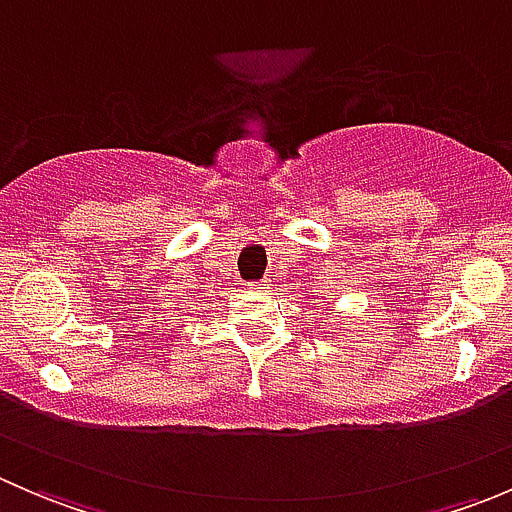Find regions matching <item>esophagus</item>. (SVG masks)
<instances>
[{
    "label": "esophagus",
    "mask_w": 512,
    "mask_h": 512,
    "mask_svg": "<svg viewBox=\"0 0 512 512\" xmlns=\"http://www.w3.org/2000/svg\"><path fill=\"white\" fill-rule=\"evenodd\" d=\"M252 289H257V292H267V289H270V285H267V282H255V285H252Z\"/></svg>",
    "instance_id": "34e87169"
}]
</instances>
